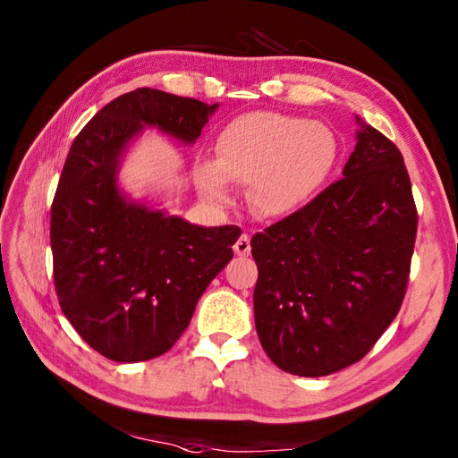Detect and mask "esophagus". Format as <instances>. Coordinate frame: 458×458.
I'll return each mask as SVG.
<instances>
[{
	"label": "esophagus",
	"instance_id": "1",
	"mask_svg": "<svg viewBox=\"0 0 458 458\" xmlns=\"http://www.w3.org/2000/svg\"><path fill=\"white\" fill-rule=\"evenodd\" d=\"M250 250H251V246H250V236H248V234H242V236L236 240V244H234V254H238V256H248Z\"/></svg>",
	"mask_w": 458,
	"mask_h": 458
}]
</instances>
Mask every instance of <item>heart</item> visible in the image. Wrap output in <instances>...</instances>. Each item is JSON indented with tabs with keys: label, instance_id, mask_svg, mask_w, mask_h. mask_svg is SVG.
I'll list each match as a JSON object with an SVG mask.
<instances>
[{
	"label": "heart",
	"instance_id": "obj_1",
	"mask_svg": "<svg viewBox=\"0 0 458 458\" xmlns=\"http://www.w3.org/2000/svg\"><path fill=\"white\" fill-rule=\"evenodd\" d=\"M336 155V135L323 122L250 112L224 125L216 140L218 159L199 163L194 179L218 204L232 202V181L244 184L259 216L284 218L315 197Z\"/></svg>",
	"mask_w": 458,
	"mask_h": 458
}]
</instances>
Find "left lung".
Wrapping results in <instances>:
<instances>
[{
  "instance_id": "obj_1",
  "label": "left lung",
  "mask_w": 458,
  "mask_h": 458,
  "mask_svg": "<svg viewBox=\"0 0 458 458\" xmlns=\"http://www.w3.org/2000/svg\"><path fill=\"white\" fill-rule=\"evenodd\" d=\"M356 122L344 177L251 238L259 343L295 376H328L362 360L392 325L410 279V174L384 133Z\"/></svg>"
}]
</instances>
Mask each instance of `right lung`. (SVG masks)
Wrapping results in <instances>:
<instances>
[{
    "mask_svg": "<svg viewBox=\"0 0 458 458\" xmlns=\"http://www.w3.org/2000/svg\"><path fill=\"white\" fill-rule=\"evenodd\" d=\"M216 108L138 89L106 104L68 151L51 208L55 289L76 333L114 362L167 352L234 256L238 226H197L118 187L122 155L145 125L194 143Z\"/></svg>",
    "mask_w": 458,
    "mask_h": 458,
    "instance_id": "right-lung-1",
    "label": "right lung"
}]
</instances>
